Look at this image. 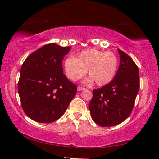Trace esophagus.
I'll use <instances>...</instances> for the list:
<instances>
[{
    "label": "esophagus",
    "mask_w": 159,
    "mask_h": 159,
    "mask_svg": "<svg viewBox=\"0 0 159 159\" xmlns=\"http://www.w3.org/2000/svg\"><path fill=\"white\" fill-rule=\"evenodd\" d=\"M85 89V87H80V86L77 87V90L78 91H82V90H84Z\"/></svg>",
    "instance_id": "obj_1"
}]
</instances>
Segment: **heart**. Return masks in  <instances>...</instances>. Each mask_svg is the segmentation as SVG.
<instances>
[{"label": "heart", "instance_id": "obj_1", "mask_svg": "<svg viewBox=\"0 0 159 159\" xmlns=\"http://www.w3.org/2000/svg\"><path fill=\"white\" fill-rule=\"evenodd\" d=\"M118 67L117 56L112 52H104L96 49L84 50L76 59L68 57L64 63L67 76L73 81L81 79L88 72L90 78L87 82H95L98 86L109 84L116 75Z\"/></svg>", "mask_w": 159, "mask_h": 159}]
</instances>
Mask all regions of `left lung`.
<instances>
[{
	"label": "left lung",
	"mask_w": 159,
	"mask_h": 159,
	"mask_svg": "<svg viewBox=\"0 0 159 159\" xmlns=\"http://www.w3.org/2000/svg\"><path fill=\"white\" fill-rule=\"evenodd\" d=\"M120 64L111 81L93 90L89 103L92 120L99 126H113L126 120L139 89V71L126 53L118 48Z\"/></svg>",
	"instance_id": "left-lung-1"
}]
</instances>
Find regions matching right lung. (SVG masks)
Listing matches in <instances>:
<instances>
[{"label":"right lung","instance_id":"1","mask_svg":"<svg viewBox=\"0 0 159 159\" xmlns=\"http://www.w3.org/2000/svg\"><path fill=\"white\" fill-rule=\"evenodd\" d=\"M71 46L48 43L24 61L18 81L22 109L35 121L51 123L65 113L77 87L63 72L62 61Z\"/></svg>","mask_w":159,"mask_h":159}]
</instances>
